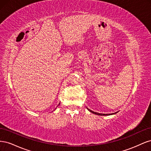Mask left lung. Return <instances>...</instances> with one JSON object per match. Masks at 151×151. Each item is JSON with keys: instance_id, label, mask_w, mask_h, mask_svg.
I'll return each mask as SVG.
<instances>
[{"instance_id": "left-lung-1", "label": "left lung", "mask_w": 151, "mask_h": 151, "mask_svg": "<svg viewBox=\"0 0 151 151\" xmlns=\"http://www.w3.org/2000/svg\"><path fill=\"white\" fill-rule=\"evenodd\" d=\"M87 109H88V110H89L90 112H91V113H93L95 114V115H100V116H106V115H115V114H116V113H118V112H116V113H111V114H102V113H97V112H94V111H93L92 110H91V109H88V108H87Z\"/></svg>"}]
</instances>
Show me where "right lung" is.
I'll return each instance as SVG.
<instances>
[{
  "instance_id": "add662e5",
  "label": "right lung",
  "mask_w": 151,
  "mask_h": 151,
  "mask_svg": "<svg viewBox=\"0 0 151 151\" xmlns=\"http://www.w3.org/2000/svg\"><path fill=\"white\" fill-rule=\"evenodd\" d=\"M59 104H60V103H59ZM59 104H58V105H59ZM55 109H56V108H55Z\"/></svg>"
}]
</instances>
